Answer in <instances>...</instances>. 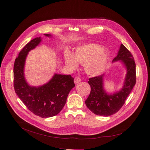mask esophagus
<instances>
[{"mask_svg":"<svg viewBox=\"0 0 150 150\" xmlns=\"http://www.w3.org/2000/svg\"><path fill=\"white\" fill-rule=\"evenodd\" d=\"M80 81H81V78L79 76L75 77V78H74V83H75V84H77L79 83Z\"/></svg>","mask_w":150,"mask_h":150,"instance_id":"34e87169","label":"esophagus"}]
</instances>
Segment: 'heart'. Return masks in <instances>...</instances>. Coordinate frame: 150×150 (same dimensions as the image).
<instances>
[{
	"label": "heart",
	"mask_w": 150,
	"mask_h": 150,
	"mask_svg": "<svg viewBox=\"0 0 150 150\" xmlns=\"http://www.w3.org/2000/svg\"><path fill=\"white\" fill-rule=\"evenodd\" d=\"M109 57L108 52L96 44H88L76 47L74 56L69 53L64 54L65 62L71 69H75L77 63L84 64L86 72L92 76L101 74L105 69Z\"/></svg>",
	"instance_id": "b5f03b06"
}]
</instances>
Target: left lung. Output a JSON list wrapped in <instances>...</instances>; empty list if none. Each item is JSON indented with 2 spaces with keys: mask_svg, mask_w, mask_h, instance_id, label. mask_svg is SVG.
Segmentation results:
<instances>
[{
  "mask_svg": "<svg viewBox=\"0 0 150 150\" xmlns=\"http://www.w3.org/2000/svg\"><path fill=\"white\" fill-rule=\"evenodd\" d=\"M118 61H121L127 69L124 84L120 91L113 94L108 93L103 88L104 74L89 79L91 92L85 103L97 115L108 117L119 111L136 84V63L131 52L122 44L112 62Z\"/></svg>",
  "mask_w": 150,
  "mask_h": 150,
  "instance_id": "left-lung-1",
  "label": "left lung"
}]
</instances>
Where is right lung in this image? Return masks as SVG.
<instances>
[{
  "label": "right lung",
  "instance_id": "1",
  "mask_svg": "<svg viewBox=\"0 0 150 150\" xmlns=\"http://www.w3.org/2000/svg\"><path fill=\"white\" fill-rule=\"evenodd\" d=\"M45 36L50 37L49 34ZM41 41L38 37L27 44L19 52L14 64V88L19 98L34 114L42 118L57 115L64 106L69 93L75 87L70 75L55 74L46 84L35 87L30 86L24 77V66L28 52Z\"/></svg>",
  "mask_w": 150,
  "mask_h": 150
}]
</instances>
